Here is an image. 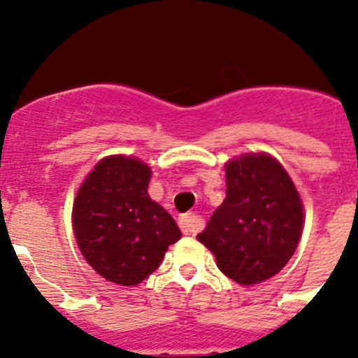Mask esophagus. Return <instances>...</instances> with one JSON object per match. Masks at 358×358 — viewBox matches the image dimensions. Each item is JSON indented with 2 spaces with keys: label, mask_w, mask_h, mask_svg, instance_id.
<instances>
[{
  "label": "esophagus",
  "mask_w": 358,
  "mask_h": 358,
  "mask_svg": "<svg viewBox=\"0 0 358 358\" xmlns=\"http://www.w3.org/2000/svg\"><path fill=\"white\" fill-rule=\"evenodd\" d=\"M180 228L183 234H198L203 228V221L196 214H185L180 217Z\"/></svg>",
  "instance_id": "esophagus-1"
}]
</instances>
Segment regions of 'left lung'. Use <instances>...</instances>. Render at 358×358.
I'll return each mask as SVG.
<instances>
[{
	"label": "left lung",
	"mask_w": 358,
	"mask_h": 358,
	"mask_svg": "<svg viewBox=\"0 0 358 358\" xmlns=\"http://www.w3.org/2000/svg\"><path fill=\"white\" fill-rule=\"evenodd\" d=\"M227 198L198 241L217 267L241 285L282 271L303 230V203L282 164L267 153H246L224 166Z\"/></svg>",
	"instance_id": "1"
}]
</instances>
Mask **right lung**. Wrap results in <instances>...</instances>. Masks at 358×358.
I'll return each instance as SVG.
<instances>
[{"mask_svg":"<svg viewBox=\"0 0 358 358\" xmlns=\"http://www.w3.org/2000/svg\"><path fill=\"white\" fill-rule=\"evenodd\" d=\"M150 178L143 160L112 155L99 160L78 189L73 205L76 243L108 282L141 283L182 237L171 214L148 194Z\"/></svg>","mask_w":358,"mask_h":358,"instance_id":"add662e5","label":"right lung"}]
</instances>
